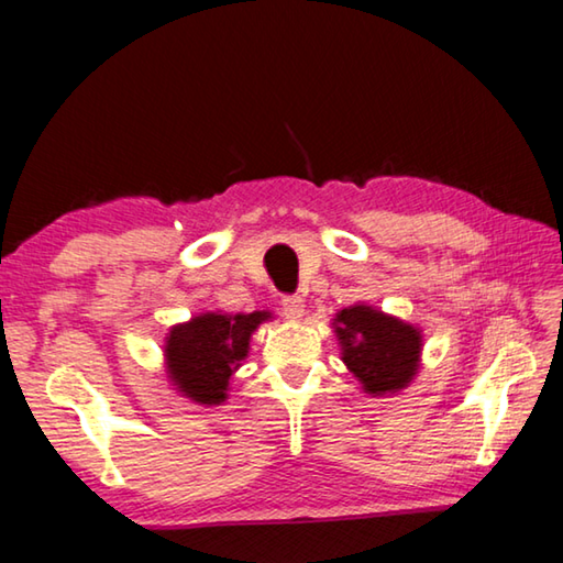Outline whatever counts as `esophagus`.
<instances>
[{
  "label": "esophagus",
  "mask_w": 563,
  "mask_h": 563,
  "mask_svg": "<svg viewBox=\"0 0 563 563\" xmlns=\"http://www.w3.org/2000/svg\"><path fill=\"white\" fill-rule=\"evenodd\" d=\"M283 316L290 322H300L305 316V300L302 298H285L283 300Z\"/></svg>",
  "instance_id": "esophagus-1"
}]
</instances>
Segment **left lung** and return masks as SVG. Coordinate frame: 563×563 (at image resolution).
<instances>
[{
    "mask_svg": "<svg viewBox=\"0 0 563 563\" xmlns=\"http://www.w3.org/2000/svg\"><path fill=\"white\" fill-rule=\"evenodd\" d=\"M340 360L369 397H393L415 383L422 367L424 332L415 322L375 308L347 305L332 318Z\"/></svg>",
    "mask_w": 563,
    "mask_h": 563,
    "instance_id": "left-lung-1",
    "label": "left lung"
}]
</instances>
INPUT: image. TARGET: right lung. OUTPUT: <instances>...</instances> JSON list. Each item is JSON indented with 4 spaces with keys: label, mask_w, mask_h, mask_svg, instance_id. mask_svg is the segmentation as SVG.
<instances>
[{
    "label": "right lung",
    "mask_w": 563,
    "mask_h": 563,
    "mask_svg": "<svg viewBox=\"0 0 563 563\" xmlns=\"http://www.w3.org/2000/svg\"><path fill=\"white\" fill-rule=\"evenodd\" d=\"M271 320V310H206L170 325L164 338V373L170 389L201 407L225 405L255 330Z\"/></svg>",
    "instance_id": "obj_1"
}]
</instances>
